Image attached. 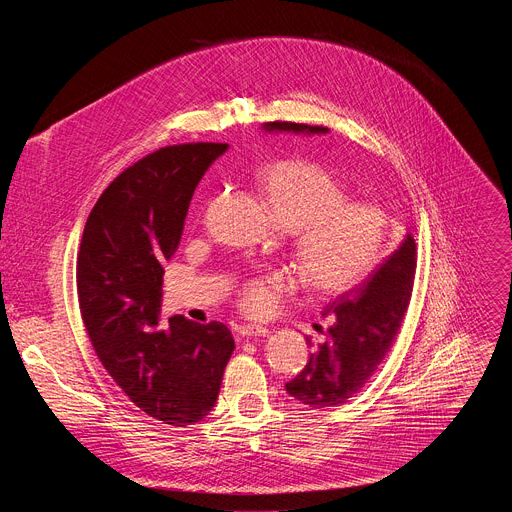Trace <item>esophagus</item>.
I'll list each match as a JSON object with an SVG mask.
<instances>
[{"label": "esophagus", "mask_w": 512, "mask_h": 512, "mask_svg": "<svg viewBox=\"0 0 512 512\" xmlns=\"http://www.w3.org/2000/svg\"><path fill=\"white\" fill-rule=\"evenodd\" d=\"M235 334L239 338H249V336H265V334H269V330L265 326H257V324H241V326H235Z\"/></svg>", "instance_id": "esophagus-1"}]
</instances>
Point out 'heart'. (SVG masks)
Segmentation results:
<instances>
[{"label": "heart", "instance_id": "obj_1", "mask_svg": "<svg viewBox=\"0 0 512 512\" xmlns=\"http://www.w3.org/2000/svg\"><path fill=\"white\" fill-rule=\"evenodd\" d=\"M259 188L275 223L294 235L291 257L314 296L348 294L387 257L391 218L375 202L350 200L344 184L306 160H281L259 172ZM294 279L271 271L249 277L237 304L249 316L271 314Z\"/></svg>", "mask_w": 512, "mask_h": 512}]
</instances>
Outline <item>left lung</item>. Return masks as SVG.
I'll use <instances>...</instances> for the list:
<instances>
[{"mask_svg":"<svg viewBox=\"0 0 512 512\" xmlns=\"http://www.w3.org/2000/svg\"><path fill=\"white\" fill-rule=\"evenodd\" d=\"M269 131L328 133V127L271 121ZM417 267L411 235L367 279L330 302L322 316L330 322L326 338L314 348L302 373L285 391L312 409L338 407L354 397L379 369L405 320ZM318 328V326H316ZM312 346V340L306 338Z\"/></svg>","mask_w":512,"mask_h":512,"instance_id":"left-lung-1","label":"left lung"}]
</instances>
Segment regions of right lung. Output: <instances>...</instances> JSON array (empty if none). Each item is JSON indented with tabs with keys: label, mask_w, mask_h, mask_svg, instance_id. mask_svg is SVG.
I'll return each mask as SVG.
<instances>
[{
	"label": "right lung",
	"mask_w": 512,
	"mask_h": 512,
	"mask_svg": "<svg viewBox=\"0 0 512 512\" xmlns=\"http://www.w3.org/2000/svg\"><path fill=\"white\" fill-rule=\"evenodd\" d=\"M227 148L168 145L129 166L93 206L77 257L81 318L105 371L143 413L178 427L214 407L235 350L221 322L160 318L164 263L196 184Z\"/></svg>",
	"instance_id": "1"
}]
</instances>
